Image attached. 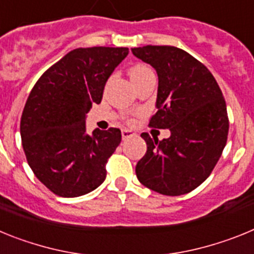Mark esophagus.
Instances as JSON below:
<instances>
[{"label":"esophagus","mask_w":254,"mask_h":254,"mask_svg":"<svg viewBox=\"0 0 254 254\" xmlns=\"http://www.w3.org/2000/svg\"><path fill=\"white\" fill-rule=\"evenodd\" d=\"M132 136H134V133L131 131V129H122V138H123V140H127V138L132 137Z\"/></svg>","instance_id":"1"}]
</instances>
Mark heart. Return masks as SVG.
I'll use <instances>...</instances> for the list:
<instances>
[{
	"label": "heart",
	"mask_w": 254,
	"mask_h": 254,
	"mask_svg": "<svg viewBox=\"0 0 254 254\" xmlns=\"http://www.w3.org/2000/svg\"><path fill=\"white\" fill-rule=\"evenodd\" d=\"M150 72H151V69H150L149 67L145 66V64H138L131 67V69H129V76H131L132 80H134V78H138L141 77V76L147 75V73Z\"/></svg>",
	"instance_id": "obj_1"
}]
</instances>
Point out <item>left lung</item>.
<instances>
[{"mask_svg":"<svg viewBox=\"0 0 254 254\" xmlns=\"http://www.w3.org/2000/svg\"><path fill=\"white\" fill-rule=\"evenodd\" d=\"M131 51L158 73L156 114L150 126L170 131L161 141L141 133L147 151L136 165V176L160 194H186L207 179L226 145L223 93L212 73L183 49L143 46Z\"/></svg>","mask_w":254,"mask_h":254,"instance_id":"8db88e82","label":"left lung"}]
</instances>
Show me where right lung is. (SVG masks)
I'll return each instance as SVG.
<instances>
[{
  "instance_id": "right-lung-1",
  "label": "right lung",
  "mask_w": 254,
  "mask_h": 254,
  "mask_svg": "<svg viewBox=\"0 0 254 254\" xmlns=\"http://www.w3.org/2000/svg\"><path fill=\"white\" fill-rule=\"evenodd\" d=\"M128 48L91 47L67 53L34 85L20 122L29 167L48 190L78 197L99 187L105 164L121 143L118 128L86 132V114L99 104Z\"/></svg>"
}]
</instances>
